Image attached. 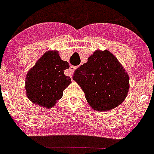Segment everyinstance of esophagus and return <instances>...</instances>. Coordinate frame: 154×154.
Segmentation results:
<instances>
[{"label":"esophagus","instance_id":"34e87169","mask_svg":"<svg viewBox=\"0 0 154 154\" xmlns=\"http://www.w3.org/2000/svg\"><path fill=\"white\" fill-rule=\"evenodd\" d=\"M75 69H76V66H70L69 69V75L72 76L73 72L75 70Z\"/></svg>","mask_w":154,"mask_h":154}]
</instances>
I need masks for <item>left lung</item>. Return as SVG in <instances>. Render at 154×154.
<instances>
[{
  "label": "left lung",
  "instance_id": "1",
  "mask_svg": "<svg viewBox=\"0 0 154 154\" xmlns=\"http://www.w3.org/2000/svg\"><path fill=\"white\" fill-rule=\"evenodd\" d=\"M73 79L85 92L93 109L106 111L123 102L129 77L116 57L108 51H96L75 71Z\"/></svg>",
  "mask_w": 154,
  "mask_h": 154
}]
</instances>
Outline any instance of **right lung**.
<instances>
[{"instance_id":"1","label":"right lung","mask_w":154,"mask_h":154,"mask_svg":"<svg viewBox=\"0 0 154 154\" xmlns=\"http://www.w3.org/2000/svg\"><path fill=\"white\" fill-rule=\"evenodd\" d=\"M69 68V63L62 60L58 52L45 53L26 75L25 88L29 100L43 107L54 106L71 82L64 74Z\"/></svg>"}]
</instances>
